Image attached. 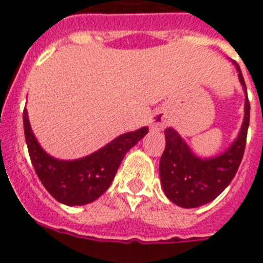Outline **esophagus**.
Instances as JSON below:
<instances>
[{"label": "esophagus", "instance_id": "esophagus-1", "mask_svg": "<svg viewBox=\"0 0 263 263\" xmlns=\"http://www.w3.org/2000/svg\"><path fill=\"white\" fill-rule=\"evenodd\" d=\"M150 122H152V127L154 130H162L168 125V121H167L166 116H164L162 111L154 113V116L152 117Z\"/></svg>", "mask_w": 263, "mask_h": 263}]
</instances>
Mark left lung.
Returning <instances> with one entry per match:
<instances>
[{
	"instance_id": "obj_1",
	"label": "left lung",
	"mask_w": 263,
	"mask_h": 263,
	"mask_svg": "<svg viewBox=\"0 0 263 263\" xmlns=\"http://www.w3.org/2000/svg\"><path fill=\"white\" fill-rule=\"evenodd\" d=\"M241 84L245 80L237 66ZM250 103L246 96L245 118L233 145L218 157L200 159L194 155L175 130H164L166 147L160 158L159 174L163 191L174 204L183 208H196L215 200L229 185L242 160L249 127Z\"/></svg>"
}]
</instances>
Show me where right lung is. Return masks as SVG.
<instances>
[{"label":"right lung","mask_w":263,"mask_h":263,"mask_svg":"<svg viewBox=\"0 0 263 263\" xmlns=\"http://www.w3.org/2000/svg\"><path fill=\"white\" fill-rule=\"evenodd\" d=\"M23 127L30 159L39 180L58 201L84 205L99 199L111 184L125 154L147 134V127L122 134L99 152L76 160H59L46 154L30 127L23 109Z\"/></svg>","instance_id":"right-lung-1"}]
</instances>
